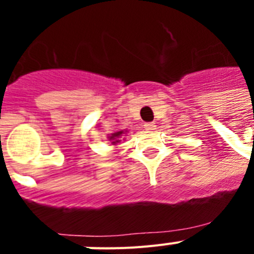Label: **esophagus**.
Instances as JSON below:
<instances>
[{"label":"esophagus","mask_w":254,"mask_h":254,"mask_svg":"<svg viewBox=\"0 0 254 254\" xmlns=\"http://www.w3.org/2000/svg\"><path fill=\"white\" fill-rule=\"evenodd\" d=\"M143 127H145V129H147V131H152V129L156 128V126H155L154 122H147L143 125Z\"/></svg>","instance_id":"1"}]
</instances>
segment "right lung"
<instances>
[{
  "label": "right lung",
  "instance_id": "obj_1",
  "mask_svg": "<svg viewBox=\"0 0 254 254\" xmlns=\"http://www.w3.org/2000/svg\"><path fill=\"white\" fill-rule=\"evenodd\" d=\"M123 133V131H120V132H116V133H113L111 136V138H109V140H113V142L112 143H116V142H118V141H121V140H118V138H120V136L121 134Z\"/></svg>",
  "mask_w": 254,
  "mask_h": 254
}]
</instances>
